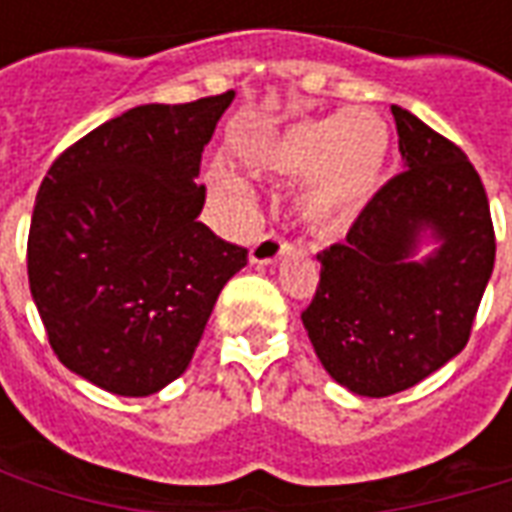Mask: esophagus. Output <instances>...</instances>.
<instances>
[{
    "mask_svg": "<svg viewBox=\"0 0 512 512\" xmlns=\"http://www.w3.org/2000/svg\"><path fill=\"white\" fill-rule=\"evenodd\" d=\"M290 244L277 233H266L263 238H257V244L252 246V263L255 266H268V263H277L279 257L285 255Z\"/></svg>",
    "mask_w": 512,
    "mask_h": 512,
    "instance_id": "obj_1",
    "label": "esophagus"
}]
</instances>
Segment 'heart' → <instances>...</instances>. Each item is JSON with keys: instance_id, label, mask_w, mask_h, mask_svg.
Wrapping results in <instances>:
<instances>
[{"instance_id": "1", "label": "heart", "mask_w": 512, "mask_h": 512, "mask_svg": "<svg viewBox=\"0 0 512 512\" xmlns=\"http://www.w3.org/2000/svg\"><path fill=\"white\" fill-rule=\"evenodd\" d=\"M389 153L386 123L370 109L334 112L293 123L282 134L257 145L249 164L274 175H307L304 213L318 227L348 222L376 191ZM213 191L241 200L244 183L227 169L211 172Z\"/></svg>"}]
</instances>
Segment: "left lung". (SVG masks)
Returning a JSON list of instances; mask_svg holds the SVG:
<instances>
[{
    "instance_id": "1",
    "label": "left lung",
    "mask_w": 512,
    "mask_h": 512,
    "mask_svg": "<svg viewBox=\"0 0 512 512\" xmlns=\"http://www.w3.org/2000/svg\"><path fill=\"white\" fill-rule=\"evenodd\" d=\"M392 115L406 169L318 255L321 282L301 312L326 373L365 397L403 392L461 354L496 257L472 161L406 109ZM425 234L440 246L417 261Z\"/></svg>"
}]
</instances>
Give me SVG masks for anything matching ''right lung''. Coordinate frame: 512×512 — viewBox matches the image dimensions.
I'll list each match as a JSON object with an SVG mask.
<instances>
[{"mask_svg": "<svg viewBox=\"0 0 512 512\" xmlns=\"http://www.w3.org/2000/svg\"><path fill=\"white\" fill-rule=\"evenodd\" d=\"M235 93L128 109L51 164L32 211L29 290L62 365L147 397L189 367L246 249L202 222V150Z\"/></svg>", "mask_w": 512, "mask_h": 512, "instance_id": "obj_1", "label": "right lung"}]
</instances>
